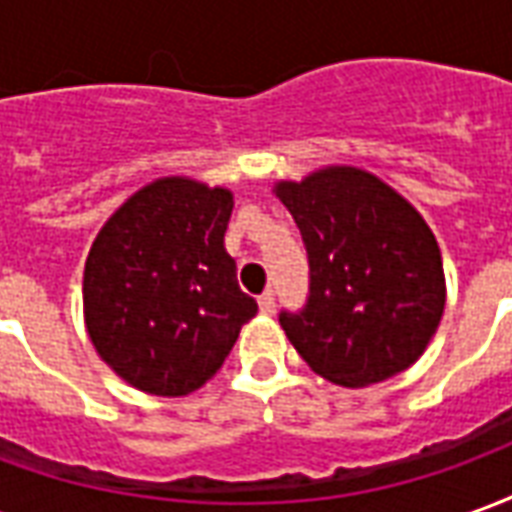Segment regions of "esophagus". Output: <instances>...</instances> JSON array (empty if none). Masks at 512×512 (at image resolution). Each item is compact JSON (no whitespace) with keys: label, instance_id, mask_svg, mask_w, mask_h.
Masks as SVG:
<instances>
[{"label":"esophagus","instance_id":"obj_1","mask_svg":"<svg viewBox=\"0 0 512 512\" xmlns=\"http://www.w3.org/2000/svg\"><path fill=\"white\" fill-rule=\"evenodd\" d=\"M257 304H260V312L271 315V312H274V307H277V304H274V290H266V293L257 299Z\"/></svg>","mask_w":512,"mask_h":512}]
</instances>
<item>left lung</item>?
Returning a JSON list of instances; mask_svg holds the SVG:
<instances>
[{
    "mask_svg": "<svg viewBox=\"0 0 512 512\" xmlns=\"http://www.w3.org/2000/svg\"><path fill=\"white\" fill-rule=\"evenodd\" d=\"M310 260L299 312H279L293 348L326 381L370 386L428 348L447 288L436 238L417 208L356 167L277 183Z\"/></svg>",
    "mask_w": 512,
    "mask_h": 512,
    "instance_id": "left-lung-1",
    "label": "left lung"
}]
</instances>
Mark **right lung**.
Segmentation results:
<instances>
[{
  "instance_id": "obj_1",
  "label": "right lung",
  "mask_w": 512,
  "mask_h": 512,
  "mask_svg": "<svg viewBox=\"0 0 512 512\" xmlns=\"http://www.w3.org/2000/svg\"><path fill=\"white\" fill-rule=\"evenodd\" d=\"M233 194L161 178L117 208L84 266V323L128 384L161 397L200 389L224 365L257 301L224 249Z\"/></svg>"
}]
</instances>
